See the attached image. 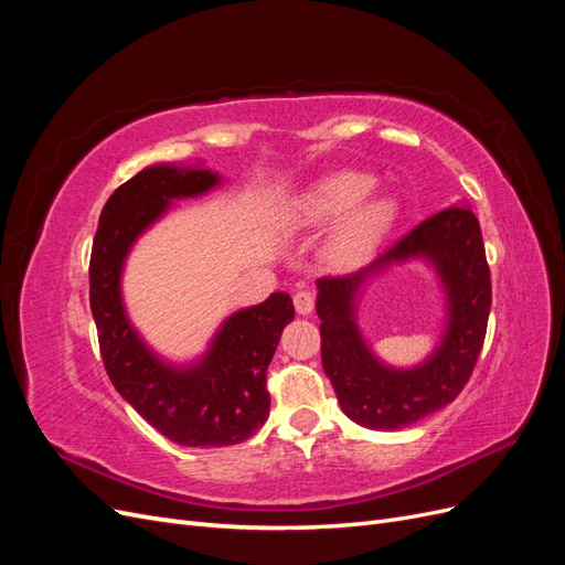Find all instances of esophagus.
Segmentation results:
<instances>
[{
  "instance_id": "34e87169",
  "label": "esophagus",
  "mask_w": 565,
  "mask_h": 565,
  "mask_svg": "<svg viewBox=\"0 0 565 565\" xmlns=\"http://www.w3.org/2000/svg\"><path fill=\"white\" fill-rule=\"evenodd\" d=\"M295 309L299 316H311L316 309V295L301 289V292L295 295Z\"/></svg>"
}]
</instances>
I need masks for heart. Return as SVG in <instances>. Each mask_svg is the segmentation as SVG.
Instances as JSON below:
<instances>
[{"mask_svg": "<svg viewBox=\"0 0 565 565\" xmlns=\"http://www.w3.org/2000/svg\"><path fill=\"white\" fill-rule=\"evenodd\" d=\"M377 179L367 172H334L316 181L297 204L301 228L339 224L332 249L344 262L363 259L380 247L398 216V202L388 195H372Z\"/></svg>", "mask_w": 565, "mask_h": 565, "instance_id": "1", "label": "heart"}]
</instances>
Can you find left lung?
Wrapping results in <instances>:
<instances>
[{
  "label": "left lung",
  "mask_w": 565,
  "mask_h": 565,
  "mask_svg": "<svg viewBox=\"0 0 565 565\" xmlns=\"http://www.w3.org/2000/svg\"><path fill=\"white\" fill-rule=\"evenodd\" d=\"M409 260L429 263L437 273L444 330L422 364L396 369L366 344L356 324V303L374 277ZM316 285L322 367L349 419L365 429L396 431L459 396L483 349L492 301L483 235L471 210L448 207L431 214L370 266L344 278H320Z\"/></svg>",
  "instance_id": "1"
}]
</instances>
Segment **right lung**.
<instances>
[{
	"instance_id": "1",
	"label": "right lung",
	"mask_w": 565,
	"mask_h": 565,
	"mask_svg": "<svg viewBox=\"0 0 565 565\" xmlns=\"http://www.w3.org/2000/svg\"><path fill=\"white\" fill-rule=\"evenodd\" d=\"M218 172L160 162L141 169L108 198L89 264V303L100 355L113 386L136 413L185 448H221L247 440L268 419L266 370L295 318L287 292L224 318L210 347L191 363H172L134 328L122 297L127 256L174 200L207 195Z\"/></svg>"
}]
</instances>
